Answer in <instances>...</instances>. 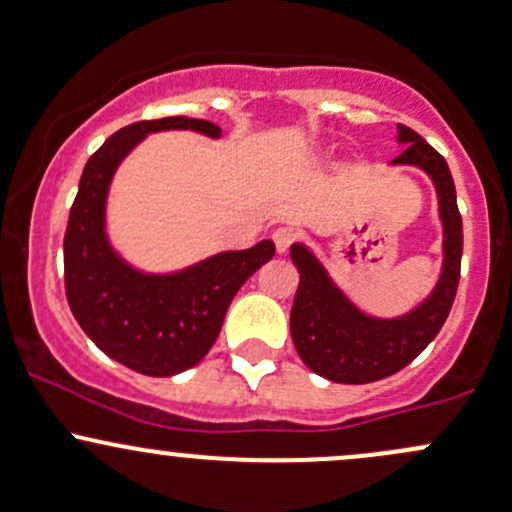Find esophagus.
I'll list each match as a JSON object with an SVG mask.
<instances>
[{"label":"esophagus","instance_id":"1","mask_svg":"<svg viewBox=\"0 0 512 512\" xmlns=\"http://www.w3.org/2000/svg\"><path fill=\"white\" fill-rule=\"evenodd\" d=\"M295 239H298V229H293V227H278L276 232H273V241H276L278 254H285Z\"/></svg>","mask_w":512,"mask_h":512}]
</instances>
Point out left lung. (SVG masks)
Instances as JSON below:
<instances>
[{
	"label": "left lung",
	"mask_w": 512,
	"mask_h": 512,
	"mask_svg": "<svg viewBox=\"0 0 512 512\" xmlns=\"http://www.w3.org/2000/svg\"><path fill=\"white\" fill-rule=\"evenodd\" d=\"M398 144H405V151L390 166H415L430 175L442 219V273L420 305L390 320L366 315L337 288L305 244L290 246V258L300 273L290 312L293 344L310 371L334 383L381 381L408 366L439 334L459 285L464 232L447 161L403 124H398Z\"/></svg>",
	"instance_id": "left-lung-1"
}]
</instances>
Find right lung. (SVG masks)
I'll return each instance as SVG.
<instances>
[{
  "label": "right lung",
  "instance_id": "1",
  "mask_svg": "<svg viewBox=\"0 0 512 512\" xmlns=\"http://www.w3.org/2000/svg\"><path fill=\"white\" fill-rule=\"evenodd\" d=\"M197 131L219 139L205 119L166 117L119 129L82 170L63 241L65 295L75 320L109 359L144 376H175L205 359L217 342L229 302L276 254L263 239L222 251L175 273H146L126 263L107 236V195L114 173L148 134Z\"/></svg>",
  "mask_w": 512,
  "mask_h": 512
}]
</instances>
